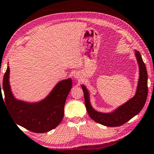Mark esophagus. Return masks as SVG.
I'll use <instances>...</instances> for the list:
<instances>
[{
	"label": "esophagus",
	"instance_id": "obj_1",
	"mask_svg": "<svg viewBox=\"0 0 154 154\" xmlns=\"http://www.w3.org/2000/svg\"><path fill=\"white\" fill-rule=\"evenodd\" d=\"M74 76H75V78H76V79H79V73H75L74 74Z\"/></svg>",
	"mask_w": 154,
	"mask_h": 154
}]
</instances>
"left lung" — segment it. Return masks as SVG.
<instances>
[{"label": "left lung", "instance_id": "8db88e82", "mask_svg": "<svg viewBox=\"0 0 154 154\" xmlns=\"http://www.w3.org/2000/svg\"><path fill=\"white\" fill-rule=\"evenodd\" d=\"M135 54L139 64L140 76L135 94L125 103L122 104L111 112H98L93 108L90 103V93L84 85L81 88L84 92L85 103L88 115L97 123L102 125L115 127L123 125L139 113L146 103L148 95L147 72L145 64L138 51L135 50Z\"/></svg>", "mask_w": 154, "mask_h": 154}]
</instances>
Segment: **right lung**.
Segmentation results:
<instances>
[{
  "label": "right lung",
  "instance_id": "obj_1",
  "mask_svg": "<svg viewBox=\"0 0 154 154\" xmlns=\"http://www.w3.org/2000/svg\"><path fill=\"white\" fill-rule=\"evenodd\" d=\"M10 66L3 77L5 103L18 124L34 133H46L59 125L64 116L66 97L72 87V79L57 82L47 97L42 101L30 103L16 99L10 85ZM3 98L0 82V98Z\"/></svg>",
  "mask_w": 154,
  "mask_h": 154
}]
</instances>
